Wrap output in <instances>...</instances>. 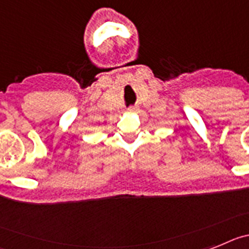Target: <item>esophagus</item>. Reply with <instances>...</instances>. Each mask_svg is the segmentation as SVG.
<instances>
[{"label":"esophagus","mask_w":249,"mask_h":249,"mask_svg":"<svg viewBox=\"0 0 249 249\" xmlns=\"http://www.w3.org/2000/svg\"><path fill=\"white\" fill-rule=\"evenodd\" d=\"M127 110H129V111H137V110H138V107H129V109H127Z\"/></svg>","instance_id":"1"}]
</instances>
